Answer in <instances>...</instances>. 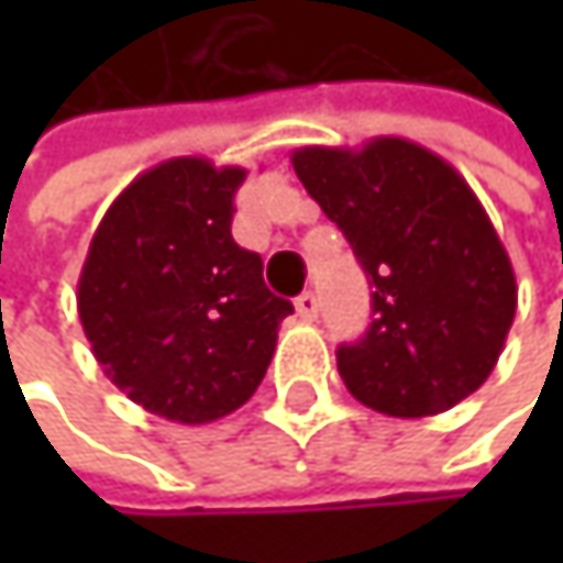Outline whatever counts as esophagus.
<instances>
[{"label":"esophagus","instance_id":"esophagus-1","mask_svg":"<svg viewBox=\"0 0 563 563\" xmlns=\"http://www.w3.org/2000/svg\"><path fill=\"white\" fill-rule=\"evenodd\" d=\"M296 312H299V319L312 322V319L319 316V299H316V292H302V296H296Z\"/></svg>","mask_w":563,"mask_h":563}]
</instances>
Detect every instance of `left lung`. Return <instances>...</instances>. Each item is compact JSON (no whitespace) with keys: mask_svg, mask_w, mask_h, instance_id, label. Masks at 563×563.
<instances>
[{"mask_svg":"<svg viewBox=\"0 0 563 563\" xmlns=\"http://www.w3.org/2000/svg\"><path fill=\"white\" fill-rule=\"evenodd\" d=\"M292 169L375 289L365 339L335 352L352 397L407 420L479 391L506 349L518 286L466 178L400 136L302 146Z\"/></svg>","mask_w":563,"mask_h":563,"instance_id":"1","label":"left lung"}]
</instances>
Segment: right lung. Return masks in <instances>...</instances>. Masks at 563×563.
<instances>
[{
  "instance_id": "right-lung-1",
  "label": "right lung",
  "mask_w": 563,
  "mask_h": 563,
  "mask_svg": "<svg viewBox=\"0 0 563 563\" xmlns=\"http://www.w3.org/2000/svg\"><path fill=\"white\" fill-rule=\"evenodd\" d=\"M247 169L201 156L136 175L93 231L77 316L103 375L172 423H211L251 400L292 302L231 238Z\"/></svg>"
}]
</instances>
